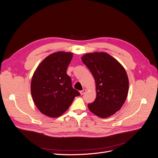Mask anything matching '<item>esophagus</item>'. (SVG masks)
<instances>
[{"label":"esophagus","instance_id":"esophagus-1","mask_svg":"<svg viewBox=\"0 0 158 158\" xmlns=\"http://www.w3.org/2000/svg\"><path fill=\"white\" fill-rule=\"evenodd\" d=\"M85 91H86V90H85V89H82V91H80V94L81 95H83V94H85Z\"/></svg>","mask_w":158,"mask_h":158}]
</instances>
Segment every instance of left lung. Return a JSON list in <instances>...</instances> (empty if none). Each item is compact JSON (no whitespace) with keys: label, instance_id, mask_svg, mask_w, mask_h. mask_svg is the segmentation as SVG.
<instances>
[{"label":"left lung","instance_id":"left-lung-1","mask_svg":"<svg viewBox=\"0 0 158 158\" xmlns=\"http://www.w3.org/2000/svg\"><path fill=\"white\" fill-rule=\"evenodd\" d=\"M96 85V98L88 103L90 111L101 118L113 115L121 108L128 92V78L123 66L106 52H93L82 57Z\"/></svg>","mask_w":158,"mask_h":158}]
</instances>
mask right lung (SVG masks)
<instances>
[{"instance_id":"obj_1","label":"right lung","mask_w":158,"mask_h":158,"mask_svg":"<svg viewBox=\"0 0 158 158\" xmlns=\"http://www.w3.org/2000/svg\"><path fill=\"white\" fill-rule=\"evenodd\" d=\"M73 53L57 52L38 66L31 82V95L36 107L45 115L58 117L69 109L78 91L73 88L66 74Z\"/></svg>"}]
</instances>
